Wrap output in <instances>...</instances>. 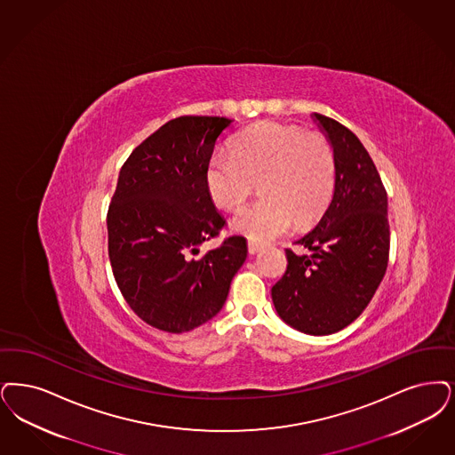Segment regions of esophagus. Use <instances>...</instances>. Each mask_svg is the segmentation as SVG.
<instances>
[{"instance_id": "1", "label": "esophagus", "mask_w": 455, "mask_h": 455, "mask_svg": "<svg viewBox=\"0 0 455 455\" xmlns=\"http://www.w3.org/2000/svg\"><path fill=\"white\" fill-rule=\"evenodd\" d=\"M249 254H257L262 247H260V243H257V242H254V240H249Z\"/></svg>"}]
</instances>
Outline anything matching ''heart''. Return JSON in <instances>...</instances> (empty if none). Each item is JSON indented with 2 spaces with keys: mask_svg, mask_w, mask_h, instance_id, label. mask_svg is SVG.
Listing matches in <instances>:
<instances>
[{
  "mask_svg": "<svg viewBox=\"0 0 455 455\" xmlns=\"http://www.w3.org/2000/svg\"><path fill=\"white\" fill-rule=\"evenodd\" d=\"M335 178V154L323 135L277 122L247 128L234 154H215L204 169L212 200L228 212L240 210L260 181L264 198L234 220L236 232L255 242L283 236L296 221L318 219L331 200Z\"/></svg>",
  "mask_w": 455,
  "mask_h": 455,
  "instance_id": "obj_1",
  "label": "heart"
}]
</instances>
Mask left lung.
Segmentation results:
<instances>
[{
  "mask_svg": "<svg viewBox=\"0 0 455 455\" xmlns=\"http://www.w3.org/2000/svg\"><path fill=\"white\" fill-rule=\"evenodd\" d=\"M335 154L333 196L316 227L286 249L288 267L271 290L274 308L308 335L350 325L372 299L387 267V195L361 140L333 118L313 113Z\"/></svg>",
  "mask_w": 455,
  "mask_h": 455,
  "instance_id": "obj_1",
  "label": "left lung"
}]
</instances>
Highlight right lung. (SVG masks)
I'll return each mask as SVG.
<instances>
[{
    "label": "right lung",
    "mask_w": 455,
    "mask_h": 455,
    "mask_svg": "<svg viewBox=\"0 0 455 455\" xmlns=\"http://www.w3.org/2000/svg\"><path fill=\"white\" fill-rule=\"evenodd\" d=\"M234 120L180 116L130 154L108 208V255L128 307L150 327L182 333L212 320L247 259L234 235L200 254L225 227L204 169Z\"/></svg>",
    "instance_id": "add662e5"
}]
</instances>
